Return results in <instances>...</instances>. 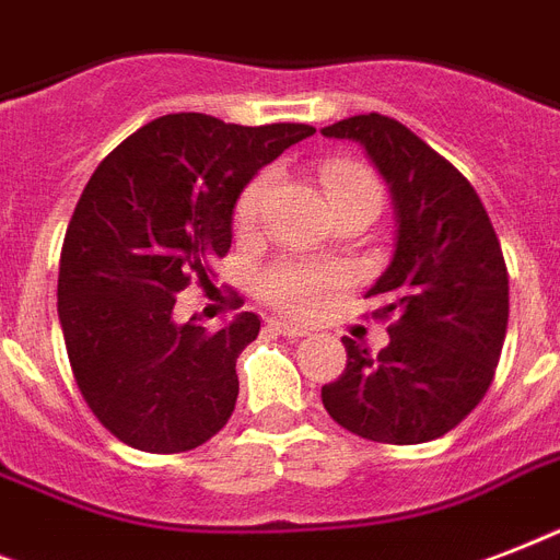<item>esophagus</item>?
Returning <instances> with one entry per match:
<instances>
[{
	"label": "esophagus",
	"instance_id": "1",
	"mask_svg": "<svg viewBox=\"0 0 560 560\" xmlns=\"http://www.w3.org/2000/svg\"><path fill=\"white\" fill-rule=\"evenodd\" d=\"M267 328L276 334H281V337H288V340H302V337H307V334H311L307 328H302V325L281 323V319H270V323H267Z\"/></svg>",
	"mask_w": 560,
	"mask_h": 560
}]
</instances>
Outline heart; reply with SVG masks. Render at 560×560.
I'll use <instances>...</instances> for the list:
<instances>
[{
	"label": "heart",
	"instance_id": "heart-1",
	"mask_svg": "<svg viewBox=\"0 0 560 560\" xmlns=\"http://www.w3.org/2000/svg\"><path fill=\"white\" fill-rule=\"evenodd\" d=\"M323 186L328 191L331 206L346 200H383L381 179L374 177L372 171L349 160H328L319 168ZM272 171H261L258 177H253L244 186V191L237 194L235 202V229L237 232H249V229L261 220L264 202L270 197ZM337 276L323 267L305 261H281L261 276V296L264 302H270L279 311L288 314H307L316 302L334 288Z\"/></svg>",
	"mask_w": 560,
	"mask_h": 560
}]
</instances>
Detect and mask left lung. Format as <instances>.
Segmentation results:
<instances>
[{
  "label": "left lung",
  "mask_w": 560,
  "mask_h": 560,
  "mask_svg": "<svg viewBox=\"0 0 560 560\" xmlns=\"http://www.w3.org/2000/svg\"><path fill=\"white\" fill-rule=\"evenodd\" d=\"M323 136L369 151L395 197L398 244L366 299L389 323L377 354L342 337L346 369L323 386L328 416L383 444L451 433L494 381L509 328V270L486 206L468 179L395 118H342Z\"/></svg>",
  "instance_id": "obj_1"
}]
</instances>
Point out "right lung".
I'll return each mask as SVG.
<instances>
[{"label":"right lung","mask_w":560,"mask_h":560,"mask_svg":"<svg viewBox=\"0 0 560 560\" xmlns=\"http://www.w3.org/2000/svg\"><path fill=\"white\" fill-rule=\"evenodd\" d=\"M316 130L153 118L104 156L66 229L57 314L86 407L118 442L186 453L220 433L237 400V354L261 331L249 311L209 331L174 323L186 288L211 290L232 246L237 194ZM232 305L244 299L232 293Z\"/></svg>","instance_id":"right-lung-1"}]
</instances>
